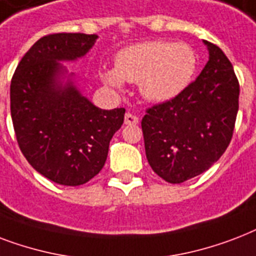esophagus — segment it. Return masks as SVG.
Wrapping results in <instances>:
<instances>
[{
    "label": "esophagus",
    "mask_w": 256,
    "mask_h": 256,
    "mask_svg": "<svg viewBox=\"0 0 256 256\" xmlns=\"http://www.w3.org/2000/svg\"><path fill=\"white\" fill-rule=\"evenodd\" d=\"M124 122H126V126H136L138 122V118L134 114H126L124 118Z\"/></svg>",
    "instance_id": "esophagus-1"
}]
</instances>
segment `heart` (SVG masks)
Returning a JSON list of instances; mask_svg holds the SVG:
<instances>
[{"instance_id":"1","label":"heart","mask_w":256,"mask_h":256,"mask_svg":"<svg viewBox=\"0 0 256 256\" xmlns=\"http://www.w3.org/2000/svg\"><path fill=\"white\" fill-rule=\"evenodd\" d=\"M198 62L195 49L188 44L150 40L122 49L116 68L102 69L101 77L114 88H122L124 81L138 82L144 98L167 102L188 88Z\"/></svg>"}]
</instances>
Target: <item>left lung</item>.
<instances>
[{
    "instance_id": "1",
    "label": "left lung",
    "mask_w": 256,
    "mask_h": 256,
    "mask_svg": "<svg viewBox=\"0 0 256 256\" xmlns=\"http://www.w3.org/2000/svg\"><path fill=\"white\" fill-rule=\"evenodd\" d=\"M210 58L174 100L146 110L142 120L150 168L179 184L207 171L227 150L239 110V81L223 50L204 41Z\"/></svg>"
}]
</instances>
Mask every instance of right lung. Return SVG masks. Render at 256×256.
I'll use <instances>...</instances> for the list:
<instances>
[{
    "instance_id": "1",
    "label": "right lung",
    "mask_w": 256,
    "mask_h": 256,
    "mask_svg": "<svg viewBox=\"0 0 256 256\" xmlns=\"http://www.w3.org/2000/svg\"><path fill=\"white\" fill-rule=\"evenodd\" d=\"M98 36H44L25 53L10 84V114L20 150L41 175L81 186L106 164L110 142L124 122V108H97L80 93L60 61L85 56Z\"/></svg>"
}]
</instances>
